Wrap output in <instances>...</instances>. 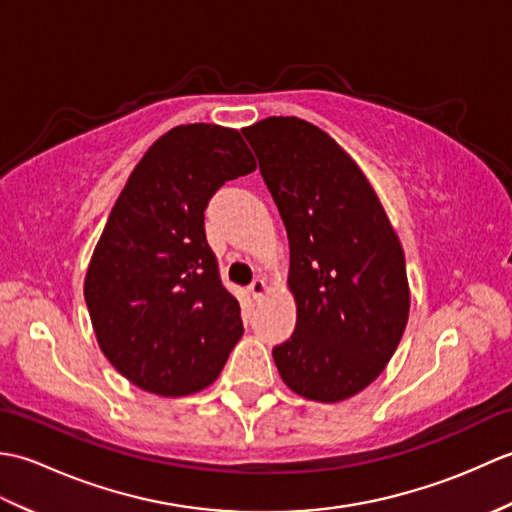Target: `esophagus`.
Here are the masks:
<instances>
[{"mask_svg": "<svg viewBox=\"0 0 512 512\" xmlns=\"http://www.w3.org/2000/svg\"><path fill=\"white\" fill-rule=\"evenodd\" d=\"M266 288H268V286H266V281H262V279H255L253 284L248 286V292H250V297H253V299L257 301V299H262V297H264Z\"/></svg>", "mask_w": 512, "mask_h": 512, "instance_id": "obj_1", "label": "esophagus"}]
</instances>
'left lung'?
<instances>
[{
	"mask_svg": "<svg viewBox=\"0 0 512 512\" xmlns=\"http://www.w3.org/2000/svg\"><path fill=\"white\" fill-rule=\"evenodd\" d=\"M284 220L297 325L273 358L295 394L339 402L383 372L405 332V253L336 140L297 116L242 129Z\"/></svg>",
	"mask_w": 512,
	"mask_h": 512,
	"instance_id": "obj_1",
	"label": "left lung"
}]
</instances>
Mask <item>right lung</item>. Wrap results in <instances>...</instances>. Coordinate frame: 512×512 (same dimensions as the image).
<instances>
[{
  "mask_svg": "<svg viewBox=\"0 0 512 512\" xmlns=\"http://www.w3.org/2000/svg\"><path fill=\"white\" fill-rule=\"evenodd\" d=\"M255 167L237 129L178 125L147 149L118 195L83 292L103 354L136 387L195 394L242 339L204 211L224 182Z\"/></svg>",
  "mask_w": 512,
  "mask_h": 512,
  "instance_id": "1",
  "label": "right lung"
}]
</instances>
